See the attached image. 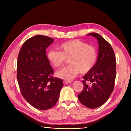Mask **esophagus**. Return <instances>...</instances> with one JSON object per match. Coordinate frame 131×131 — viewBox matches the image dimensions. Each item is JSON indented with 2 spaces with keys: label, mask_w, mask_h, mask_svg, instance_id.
<instances>
[{
  "label": "esophagus",
  "mask_w": 131,
  "mask_h": 131,
  "mask_svg": "<svg viewBox=\"0 0 131 131\" xmlns=\"http://www.w3.org/2000/svg\"><path fill=\"white\" fill-rule=\"evenodd\" d=\"M71 81H68V80H64L63 81V83H64V84H69V83H70Z\"/></svg>",
  "instance_id": "34e87169"
}]
</instances>
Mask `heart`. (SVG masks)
<instances>
[{"label": "heart", "mask_w": 131, "mask_h": 131, "mask_svg": "<svg viewBox=\"0 0 131 131\" xmlns=\"http://www.w3.org/2000/svg\"><path fill=\"white\" fill-rule=\"evenodd\" d=\"M61 51L51 50L47 53L49 61L54 68H59L68 59L70 64L58 71L56 75L60 78L72 80L81 73H89L96 64L98 53L92 45L78 39L62 43L59 46Z\"/></svg>", "instance_id": "obj_1"}]
</instances>
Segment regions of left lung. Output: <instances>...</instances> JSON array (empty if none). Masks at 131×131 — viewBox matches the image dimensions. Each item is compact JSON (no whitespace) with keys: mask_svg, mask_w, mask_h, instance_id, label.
Listing matches in <instances>:
<instances>
[{"mask_svg":"<svg viewBox=\"0 0 131 131\" xmlns=\"http://www.w3.org/2000/svg\"><path fill=\"white\" fill-rule=\"evenodd\" d=\"M87 35L98 40V56L93 68L83 77L84 89L78 97L82 105L94 109L104 104L114 89L116 57L112 46L101 35L96 33Z\"/></svg>","mask_w":131,"mask_h":131,"instance_id":"1","label":"left lung"}]
</instances>
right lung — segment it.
Wrapping results in <instances>:
<instances>
[{
	"label": "right lung",
	"mask_w": 131,
	"mask_h": 131,
	"mask_svg": "<svg viewBox=\"0 0 131 131\" xmlns=\"http://www.w3.org/2000/svg\"><path fill=\"white\" fill-rule=\"evenodd\" d=\"M53 39L35 35L27 40L19 51L17 79L21 93L34 108L45 110L56 104L63 85L62 79L53 77L54 71L46 54Z\"/></svg>",
	"instance_id": "1"
}]
</instances>
